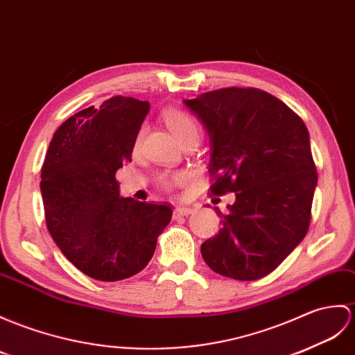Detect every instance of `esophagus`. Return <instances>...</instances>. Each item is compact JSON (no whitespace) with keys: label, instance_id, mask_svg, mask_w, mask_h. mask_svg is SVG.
<instances>
[{"label":"esophagus","instance_id":"34e87169","mask_svg":"<svg viewBox=\"0 0 355 355\" xmlns=\"http://www.w3.org/2000/svg\"><path fill=\"white\" fill-rule=\"evenodd\" d=\"M191 213H193V207H189V205H178L174 210V216H189Z\"/></svg>","mask_w":355,"mask_h":355}]
</instances>
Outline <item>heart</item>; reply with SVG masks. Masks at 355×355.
Here are the masks:
<instances>
[{
  "instance_id": "obj_1",
  "label": "heart",
  "mask_w": 355,
  "mask_h": 355,
  "mask_svg": "<svg viewBox=\"0 0 355 355\" xmlns=\"http://www.w3.org/2000/svg\"><path fill=\"white\" fill-rule=\"evenodd\" d=\"M164 122H166V125L172 131V135H174L181 144H183L187 139L200 136V127H198L196 121L191 116V114H187L181 110L168 112L166 114H164ZM142 137H144V128H140L137 131L136 139H135V145H133L135 151L140 146ZM184 180H186L184 172H177V174H174V175H162L159 178L160 184L164 189H171L174 184L183 183Z\"/></svg>"
}]
</instances>
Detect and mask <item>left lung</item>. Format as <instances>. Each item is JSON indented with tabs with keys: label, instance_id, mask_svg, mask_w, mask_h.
Segmentation results:
<instances>
[{
	"label": "left lung",
	"instance_id": "left-lung-1",
	"mask_svg": "<svg viewBox=\"0 0 355 355\" xmlns=\"http://www.w3.org/2000/svg\"><path fill=\"white\" fill-rule=\"evenodd\" d=\"M211 142L210 192H234L219 233L201 245L219 275L252 282L278 268L307 234L318 172L306 123L254 87H225L184 100Z\"/></svg>",
	"mask_w": 355,
	"mask_h": 355
}]
</instances>
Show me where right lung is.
<instances>
[{
    "mask_svg": "<svg viewBox=\"0 0 355 355\" xmlns=\"http://www.w3.org/2000/svg\"><path fill=\"white\" fill-rule=\"evenodd\" d=\"M150 103L112 96L66 119L40 171L45 220L63 255L100 282H119L151 260L172 218L166 204L119 195L116 171L131 162Z\"/></svg>",
    "mask_w": 355,
    "mask_h": 355,
    "instance_id": "obj_1",
    "label": "right lung"
}]
</instances>
